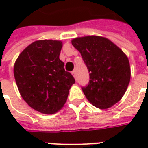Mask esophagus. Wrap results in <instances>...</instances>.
<instances>
[{"label": "esophagus", "instance_id": "esophagus-1", "mask_svg": "<svg viewBox=\"0 0 148 148\" xmlns=\"http://www.w3.org/2000/svg\"><path fill=\"white\" fill-rule=\"evenodd\" d=\"M71 74H72V75L74 76V77L75 78V79L77 78V74H76V71H72V73H71Z\"/></svg>", "mask_w": 148, "mask_h": 148}]
</instances>
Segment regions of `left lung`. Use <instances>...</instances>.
Here are the masks:
<instances>
[{
  "label": "left lung",
  "instance_id": "1",
  "mask_svg": "<svg viewBox=\"0 0 148 148\" xmlns=\"http://www.w3.org/2000/svg\"><path fill=\"white\" fill-rule=\"evenodd\" d=\"M71 43L83 58L90 73V82L82 88L93 106L109 109L123 97L130 82L129 60L111 40L98 36L77 37Z\"/></svg>",
  "mask_w": 148,
  "mask_h": 148
}]
</instances>
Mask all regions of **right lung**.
Segmentation results:
<instances>
[{"label": "right lung", "instance_id": "add662e5", "mask_svg": "<svg viewBox=\"0 0 148 148\" xmlns=\"http://www.w3.org/2000/svg\"><path fill=\"white\" fill-rule=\"evenodd\" d=\"M62 47L60 40H36L15 62L13 73L22 98L31 108L43 114L59 111L75 83L59 58Z\"/></svg>", "mask_w": 148, "mask_h": 148}]
</instances>
